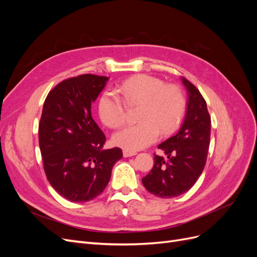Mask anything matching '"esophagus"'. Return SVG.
Listing matches in <instances>:
<instances>
[{
	"instance_id": "1",
	"label": "esophagus",
	"mask_w": 257,
	"mask_h": 257,
	"mask_svg": "<svg viewBox=\"0 0 257 257\" xmlns=\"http://www.w3.org/2000/svg\"><path fill=\"white\" fill-rule=\"evenodd\" d=\"M137 153L135 151H130V150H123V157L124 158H131L134 157Z\"/></svg>"
}]
</instances>
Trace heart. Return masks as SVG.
Returning <instances> with one entry per match:
<instances>
[{
    "mask_svg": "<svg viewBox=\"0 0 257 257\" xmlns=\"http://www.w3.org/2000/svg\"><path fill=\"white\" fill-rule=\"evenodd\" d=\"M114 92H105L98 102V114L105 125L119 128L126 122L128 108L138 107L139 123L118 132L113 143L125 150L144 149L158 141L160 132L168 135L177 128L184 112V98L176 85L157 77L138 75L124 81Z\"/></svg>",
    "mask_w": 257,
    "mask_h": 257,
    "instance_id": "obj_1",
    "label": "heart"
}]
</instances>
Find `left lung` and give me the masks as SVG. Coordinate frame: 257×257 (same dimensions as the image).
I'll list each match as a JSON object with an SVG mask.
<instances>
[{
    "label": "left lung",
    "mask_w": 257,
    "mask_h": 257,
    "mask_svg": "<svg viewBox=\"0 0 257 257\" xmlns=\"http://www.w3.org/2000/svg\"><path fill=\"white\" fill-rule=\"evenodd\" d=\"M182 83L189 94L185 118L178 133L159 145L164 157L154 154L151 172L143 178L147 191L161 198H173L195 184L206 165L211 119L206 100L188 79Z\"/></svg>",
    "instance_id": "obj_1"
}]
</instances>
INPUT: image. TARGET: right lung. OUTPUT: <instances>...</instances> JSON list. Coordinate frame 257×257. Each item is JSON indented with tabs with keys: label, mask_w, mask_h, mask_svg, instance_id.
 Returning <instances> with one entry per match:
<instances>
[{
	"label": "right lung",
	"mask_w": 257,
	"mask_h": 257,
	"mask_svg": "<svg viewBox=\"0 0 257 257\" xmlns=\"http://www.w3.org/2000/svg\"><path fill=\"white\" fill-rule=\"evenodd\" d=\"M108 79L73 77L56 85L44 103L38 141L45 173L52 188L73 203L97 197L123 157L120 148L103 149L106 137L91 115V104Z\"/></svg>",
	"instance_id": "add662e5"
}]
</instances>
